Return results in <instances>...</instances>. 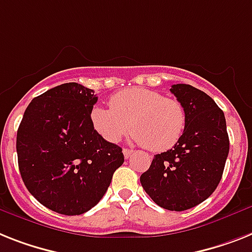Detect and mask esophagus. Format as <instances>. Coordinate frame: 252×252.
Here are the masks:
<instances>
[{
  "label": "esophagus",
  "mask_w": 252,
  "mask_h": 252,
  "mask_svg": "<svg viewBox=\"0 0 252 252\" xmlns=\"http://www.w3.org/2000/svg\"><path fill=\"white\" fill-rule=\"evenodd\" d=\"M132 153H134V151H132V149H124V156H125V158L127 159V158H130L131 156H132Z\"/></svg>",
  "instance_id": "34e87169"
}]
</instances>
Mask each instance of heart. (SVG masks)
I'll return each instance as SVG.
<instances>
[{"instance_id": "obj_1", "label": "heart", "mask_w": 252, "mask_h": 252, "mask_svg": "<svg viewBox=\"0 0 252 252\" xmlns=\"http://www.w3.org/2000/svg\"><path fill=\"white\" fill-rule=\"evenodd\" d=\"M109 107H94L90 112L94 130L108 143H118L131 131L149 151L165 152L178 143L186 128L180 101L144 87L118 91L109 99Z\"/></svg>"}]
</instances>
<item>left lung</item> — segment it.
<instances>
[{
  "label": "left lung",
  "mask_w": 252,
  "mask_h": 252,
  "mask_svg": "<svg viewBox=\"0 0 252 252\" xmlns=\"http://www.w3.org/2000/svg\"><path fill=\"white\" fill-rule=\"evenodd\" d=\"M186 111V128L174 148L156 155L140 176L158 206L184 211L209 198L223 175L229 138L223 111L203 91L186 84L170 89Z\"/></svg>",
  "instance_id": "left-lung-1"
}]
</instances>
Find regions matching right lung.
I'll return each instance as SVG.
<instances>
[{"mask_svg": "<svg viewBox=\"0 0 252 252\" xmlns=\"http://www.w3.org/2000/svg\"><path fill=\"white\" fill-rule=\"evenodd\" d=\"M97 96L76 82L34 97L16 135L19 171L39 203L63 215H81L107 192L124 163L122 148L95 132L90 112Z\"/></svg>", "mask_w": 252, "mask_h": 252, "instance_id": "add662e5", "label": "right lung"}]
</instances>
